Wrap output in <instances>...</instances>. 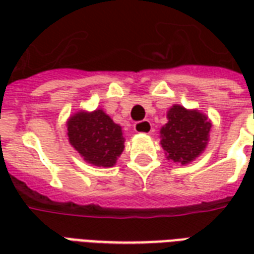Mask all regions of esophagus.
<instances>
[{"instance_id": "34e87169", "label": "esophagus", "mask_w": 254, "mask_h": 254, "mask_svg": "<svg viewBox=\"0 0 254 254\" xmlns=\"http://www.w3.org/2000/svg\"><path fill=\"white\" fill-rule=\"evenodd\" d=\"M134 130L137 133H151L154 129H152L151 122L144 120V121H138L134 124Z\"/></svg>"}]
</instances>
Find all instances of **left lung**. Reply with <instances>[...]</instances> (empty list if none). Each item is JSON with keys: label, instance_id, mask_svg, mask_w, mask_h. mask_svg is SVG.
Masks as SVG:
<instances>
[{"label": "left lung", "instance_id": "obj_1", "mask_svg": "<svg viewBox=\"0 0 254 254\" xmlns=\"http://www.w3.org/2000/svg\"><path fill=\"white\" fill-rule=\"evenodd\" d=\"M169 122L160 129L162 147L167 159L187 165L201 154L208 141L211 122L198 111L173 106L167 113Z\"/></svg>", "mask_w": 254, "mask_h": 254}]
</instances>
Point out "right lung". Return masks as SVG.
<instances>
[{
	"label": "right lung",
	"instance_id": "right-lung-1",
	"mask_svg": "<svg viewBox=\"0 0 254 254\" xmlns=\"http://www.w3.org/2000/svg\"><path fill=\"white\" fill-rule=\"evenodd\" d=\"M67 137L84 160L95 166H114L124 151L121 127L102 110L77 113L70 117Z\"/></svg>",
	"mask_w": 254,
	"mask_h": 254
}]
</instances>
